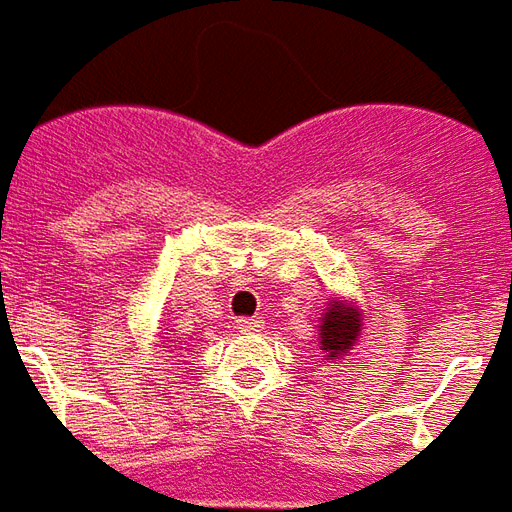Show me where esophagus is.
I'll list each match as a JSON object with an SVG mask.
<instances>
[{
    "mask_svg": "<svg viewBox=\"0 0 512 512\" xmlns=\"http://www.w3.org/2000/svg\"><path fill=\"white\" fill-rule=\"evenodd\" d=\"M235 329L241 334L260 332V329H263V321H260V318H238V321H235Z\"/></svg>",
    "mask_w": 512,
    "mask_h": 512,
    "instance_id": "1",
    "label": "esophagus"
}]
</instances>
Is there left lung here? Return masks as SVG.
<instances>
[{"label": "left lung", "instance_id": "obj_1", "mask_svg": "<svg viewBox=\"0 0 512 512\" xmlns=\"http://www.w3.org/2000/svg\"><path fill=\"white\" fill-rule=\"evenodd\" d=\"M359 312L348 304H337V301H329V310L323 315V323L318 326L321 332V351L329 356H345L348 348L354 345V340L359 337Z\"/></svg>", "mask_w": 512, "mask_h": 512}]
</instances>
